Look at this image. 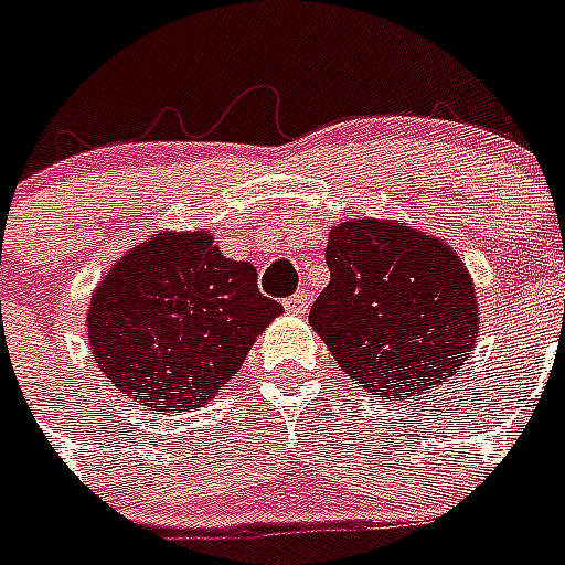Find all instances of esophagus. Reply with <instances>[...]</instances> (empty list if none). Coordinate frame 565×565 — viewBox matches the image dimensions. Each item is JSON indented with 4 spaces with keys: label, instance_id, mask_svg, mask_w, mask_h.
Returning a JSON list of instances; mask_svg holds the SVG:
<instances>
[{
    "label": "esophagus",
    "instance_id": "1",
    "mask_svg": "<svg viewBox=\"0 0 565 565\" xmlns=\"http://www.w3.org/2000/svg\"><path fill=\"white\" fill-rule=\"evenodd\" d=\"M284 309H287L289 315H307L309 309V298L303 292H295L292 298L284 300Z\"/></svg>",
    "mask_w": 565,
    "mask_h": 565
}]
</instances>
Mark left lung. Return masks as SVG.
<instances>
[{
	"instance_id": "1",
	"label": "left lung",
	"mask_w": 565,
	"mask_h": 565,
	"mask_svg": "<svg viewBox=\"0 0 565 565\" xmlns=\"http://www.w3.org/2000/svg\"><path fill=\"white\" fill-rule=\"evenodd\" d=\"M331 281L309 323L367 395L404 402L466 365L479 337L466 265L437 236L402 220H348L331 228Z\"/></svg>"
}]
</instances>
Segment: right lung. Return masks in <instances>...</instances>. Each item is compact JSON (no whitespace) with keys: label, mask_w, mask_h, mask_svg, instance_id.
<instances>
[{"label":"right lung","mask_w":565,"mask_h":565,"mask_svg":"<svg viewBox=\"0 0 565 565\" xmlns=\"http://www.w3.org/2000/svg\"><path fill=\"white\" fill-rule=\"evenodd\" d=\"M281 312L256 267L225 258L209 231H163L110 267L86 323L103 376L163 415L211 402Z\"/></svg>","instance_id":"1"}]
</instances>
